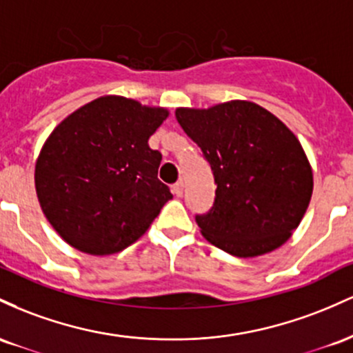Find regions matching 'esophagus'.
I'll list each match as a JSON object with an SVG mask.
<instances>
[{
  "mask_svg": "<svg viewBox=\"0 0 353 353\" xmlns=\"http://www.w3.org/2000/svg\"><path fill=\"white\" fill-rule=\"evenodd\" d=\"M183 188H185L183 181H176V183L173 185V193H175L176 196H181L183 195Z\"/></svg>",
  "mask_w": 353,
  "mask_h": 353,
  "instance_id": "obj_1",
  "label": "esophagus"
}]
</instances>
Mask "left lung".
<instances>
[{
  "label": "left lung",
  "mask_w": 353,
  "mask_h": 353,
  "mask_svg": "<svg viewBox=\"0 0 353 353\" xmlns=\"http://www.w3.org/2000/svg\"><path fill=\"white\" fill-rule=\"evenodd\" d=\"M175 117L215 178L213 207L195 216L201 235L241 259L283 245L314 190L312 166L295 134L275 114L243 100L176 108Z\"/></svg>",
  "instance_id": "1"
}]
</instances>
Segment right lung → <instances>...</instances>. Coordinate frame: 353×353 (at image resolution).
<instances>
[{
    "label": "right lung",
    "mask_w": 353,
    "mask_h": 353,
    "mask_svg": "<svg viewBox=\"0 0 353 353\" xmlns=\"http://www.w3.org/2000/svg\"><path fill=\"white\" fill-rule=\"evenodd\" d=\"M166 117L168 110L112 94L86 103L51 132L34 187L66 243L90 255L125 250L172 200L158 180L161 153L148 146Z\"/></svg>",
    "instance_id": "right-lung-1"
}]
</instances>
